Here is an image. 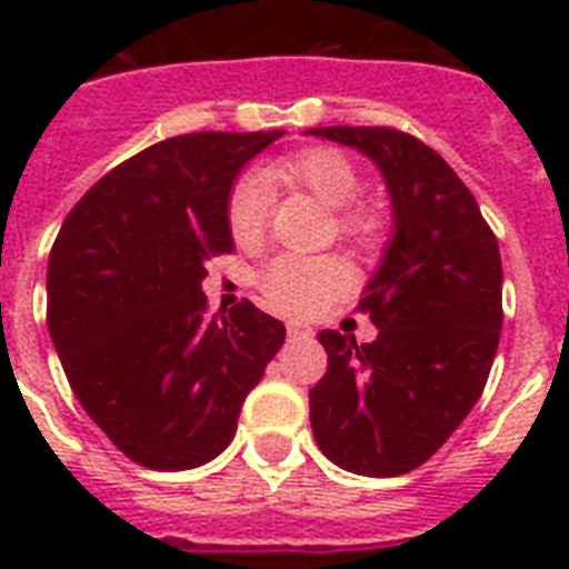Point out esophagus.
Segmentation results:
<instances>
[{"label": "esophagus", "mask_w": 569, "mask_h": 569, "mask_svg": "<svg viewBox=\"0 0 569 569\" xmlns=\"http://www.w3.org/2000/svg\"><path fill=\"white\" fill-rule=\"evenodd\" d=\"M286 333H289V339H312L310 325H298V321L286 325Z\"/></svg>", "instance_id": "34e87169"}]
</instances>
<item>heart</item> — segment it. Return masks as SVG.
Instances as JSON below:
<instances>
[{"mask_svg": "<svg viewBox=\"0 0 569 569\" xmlns=\"http://www.w3.org/2000/svg\"><path fill=\"white\" fill-rule=\"evenodd\" d=\"M271 180L289 182L298 189L310 191L316 200L328 209H346L339 214V227L348 236H366L375 221L366 212L355 209L360 200V173L346 156L330 147L303 150L271 168ZM268 206H271V189L257 173H244L230 191L227 203V221L232 236L239 241H253L262 236L268 223ZM351 283V271L337 257H286L271 259L262 274L259 289L266 301L280 312L292 316H310V312L328 307L333 298L346 292Z\"/></svg>", "mask_w": 569, "mask_h": 569, "instance_id": "obj_1", "label": "heart"}]
</instances>
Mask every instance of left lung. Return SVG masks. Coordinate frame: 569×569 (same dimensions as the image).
<instances>
[{
	"mask_svg": "<svg viewBox=\"0 0 569 569\" xmlns=\"http://www.w3.org/2000/svg\"><path fill=\"white\" fill-rule=\"evenodd\" d=\"M307 136L355 147L387 182L392 232L360 298L375 342L321 330L328 375L310 389L319 449L396 478L422 467L485 392L502 330V257L472 191L440 153L387 127Z\"/></svg>",
	"mask_w": 569,
	"mask_h": 569,
	"instance_id": "obj_1",
	"label": "left lung"
}]
</instances>
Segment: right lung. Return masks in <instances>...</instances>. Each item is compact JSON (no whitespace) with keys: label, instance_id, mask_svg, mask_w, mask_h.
Masks as SVG:
<instances>
[{"label":"right lung","instance_id":"right-lung-1","mask_svg":"<svg viewBox=\"0 0 569 569\" xmlns=\"http://www.w3.org/2000/svg\"><path fill=\"white\" fill-rule=\"evenodd\" d=\"M271 132L147 147L67 214L47 266V325L79 405L129 460L180 472L230 446L286 339L250 301L206 312V259L232 250L227 203Z\"/></svg>","mask_w":569,"mask_h":569}]
</instances>
